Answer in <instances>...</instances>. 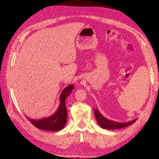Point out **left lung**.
Returning a JSON list of instances; mask_svg holds the SVG:
<instances>
[{
	"label": "left lung",
	"mask_w": 159,
	"mask_h": 159,
	"mask_svg": "<svg viewBox=\"0 0 159 159\" xmlns=\"http://www.w3.org/2000/svg\"><path fill=\"white\" fill-rule=\"evenodd\" d=\"M94 115L96 116V120L99 125V126L103 128V129H120L125 127H126L133 123H134L137 119L133 120L132 121L122 123V122H117L115 121H112L108 120L107 118H105L98 108L94 109Z\"/></svg>",
	"instance_id": "1"
}]
</instances>
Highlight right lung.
Listing matches in <instances>:
<instances>
[{
  "label": "right lung",
  "instance_id": "add662e5",
  "mask_svg": "<svg viewBox=\"0 0 159 159\" xmlns=\"http://www.w3.org/2000/svg\"><path fill=\"white\" fill-rule=\"evenodd\" d=\"M74 89L73 84L66 87L60 96V104L57 110L51 116L38 120L31 119L27 116L28 120L36 128L40 129L57 131L65 127L67 121V110L66 108V99Z\"/></svg>",
  "mask_w": 159,
  "mask_h": 159
}]
</instances>
